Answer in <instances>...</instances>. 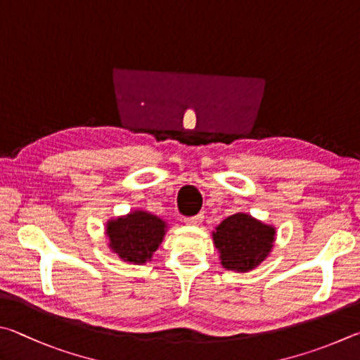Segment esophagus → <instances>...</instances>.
Returning <instances> with one entry per match:
<instances>
[{"mask_svg": "<svg viewBox=\"0 0 360 360\" xmlns=\"http://www.w3.org/2000/svg\"><path fill=\"white\" fill-rule=\"evenodd\" d=\"M202 219H204V215H202V213H199V215H196V217H188V218H185V224L196 226V224L202 223Z\"/></svg>", "mask_w": 360, "mask_h": 360, "instance_id": "obj_1", "label": "esophagus"}]
</instances>
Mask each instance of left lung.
I'll return each instance as SVG.
<instances>
[{"label": "left lung", "instance_id": "1", "mask_svg": "<svg viewBox=\"0 0 360 360\" xmlns=\"http://www.w3.org/2000/svg\"><path fill=\"white\" fill-rule=\"evenodd\" d=\"M275 228L257 221L247 213L228 217L213 232L224 269L248 272L266 259L274 247Z\"/></svg>", "mask_w": 360, "mask_h": 360}]
</instances>
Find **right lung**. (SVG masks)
Returning a JSON list of instances; mask_svg holds the SVG:
<instances>
[{"label": "right lung", "instance_id": "right-lung-1", "mask_svg": "<svg viewBox=\"0 0 360 360\" xmlns=\"http://www.w3.org/2000/svg\"><path fill=\"white\" fill-rule=\"evenodd\" d=\"M109 247L123 261L143 264L151 259L166 234V223L148 212H132L107 223Z\"/></svg>", "mask_w": 360, "mask_h": 360}]
</instances>
